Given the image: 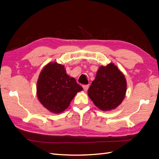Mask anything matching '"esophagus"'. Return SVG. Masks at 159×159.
I'll list each match as a JSON object with an SVG mask.
<instances>
[{"instance_id": "obj_1", "label": "esophagus", "mask_w": 159, "mask_h": 159, "mask_svg": "<svg viewBox=\"0 0 159 159\" xmlns=\"http://www.w3.org/2000/svg\"><path fill=\"white\" fill-rule=\"evenodd\" d=\"M83 89H84V91H87V89H89V85H83Z\"/></svg>"}]
</instances>
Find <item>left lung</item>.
Here are the masks:
<instances>
[{
	"mask_svg": "<svg viewBox=\"0 0 159 159\" xmlns=\"http://www.w3.org/2000/svg\"><path fill=\"white\" fill-rule=\"evenodd\" d=\"M126 87L124 74L115 64L110 63L99 67L87 93L99 109L107 111L115 109L122 102Z\"/></svg>",
	"mask_w": 159,
	"mask_h": 159,
	"instance_id": "8db88e82",
	"label": "left lung"
}]
</instances>
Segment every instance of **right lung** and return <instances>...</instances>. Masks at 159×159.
I'll return each mask as SVG.
<instances>
[{"instance_id":"1","label":"right lung","mask_w":159,"mask_h":159,"mask_svg":"<svg viewBox=\"0 0 159 159\" xmlns=\"http://www.w3.org/2000/svg\"><path fill=\"white\" fill-rule=\"evenodd\" d=\"M83 89L66 73L61 64L50 62L40 72L37 82V96L52 113H61L69 107L78 92Z\"/></svg>"}]
</instances>
